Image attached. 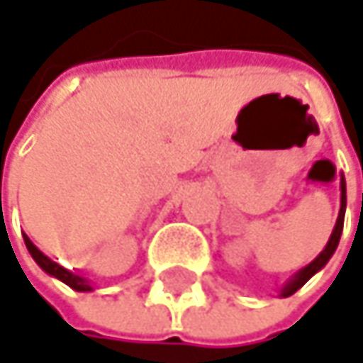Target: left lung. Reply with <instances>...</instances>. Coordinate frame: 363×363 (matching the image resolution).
<instances>
[{
	"instance_id": "8db88e82",
	"label": "left lung",
	"mask_w": 363,
	"mask_h": 363,
	"mask_svg": "<svg viewBox=\"0 0 363 363\" xmlns=\"http://www.w3.org/2000/svg\"><path fill=\"white\" fill-rule=\"evenodd\" d=\"M345 208H347V186H345V177L340 174V210H338V218H336V225L332 229V235L328 240L326 248L318 254V258H313L307 267H303L298 273H294L279 290V296L286 298V296H292L296 290H301L318 271H322L326 267V262L332 258V254L336 252V246L340 242V233H342V223H345Z\"/></svg>"
}]
</instances>
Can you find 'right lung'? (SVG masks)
<instances>
[{
	"mask_svg": "<svg viewBox=\"0 0 363 363\" xmlns=\"http://www.w3.org/2000/svg\"><path fill=\"white\" fill-rule=\"evenodd\" d=\"M25 244H27V250H29V254L33 256V260H35L37 264H39L48 275H52V277L60 279L62 284H67L69 288H73V290H77V292H92V290H94V286L90 284V279H86V277H82V275H77V273H73V271L65 269V267H60V264H58V262H54L52 258H48V256L41 252V250L37 248L35 244H33L27 235H25Z\"/></svg>",
	"mask_w": 363,
	"mask_h": 363,
	"instance_id": "obj_1",
	"label": "right lung"
}]
</instances>
